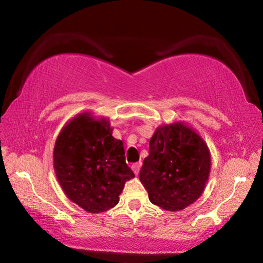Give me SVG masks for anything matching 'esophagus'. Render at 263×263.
<instances>
[{
  "label": "esophagus",
  "mask_w": 263,
  "mask_h": 263,
  "mask_svg": "<svg viewBox=\"0 0 263 263\" xmlns=\"http://www.w3.org/2000/svg\"><path fill=\"white\" fill-rule=\"evenodd\" d=\"M140 168H141V162H136V163L132 164V171H133V173H135L136 175L139 174Z\"/></svg>",
  "instance_id": "esophagus-1"
}]
</instances>
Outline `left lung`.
<instances>
[{"mask_svg":"<svg viewBox=\"0 0 263 263\" xmlns=\"http://www.w3.org/2000/svg\"><path fill=\"white\" fill-rule=\"evenodd\" d=\"M210 171L205 140L185 122L176 121L155 128L139 180L154 205L174 212L201 197Z\"/></svg>","mask_w":263,"mask_h":263,"instance_id":"left-lung-1","label":"left lung"}]
</instances>
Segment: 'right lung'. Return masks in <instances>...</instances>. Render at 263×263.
<instances>
[{
	"mask_svg": "<svg viewBox=\"0 0 263 263\" xmlns=\"http://www.w3.org/2000/svg\"><path fill=\"white\" fill-rule=\"evenodd\" d=\"M108 117L91 111L75 115L57 137L53 168L65 195L89 213L110 210L135 177L125 162L122 140L112 136Z\"/></svg>",
	"mask_w": 263,
	"mask_h": 263,
	"instance_id": "add662e5",
	"label": "right lung"
}]
</instances>
